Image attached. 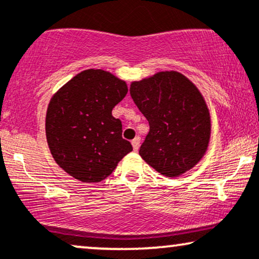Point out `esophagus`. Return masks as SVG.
<instances>
[{
    "mask_svg": "<svg viewBox=\"0 0 259 259\" xmlns=\"http://www.w3.org/2000/svg\"><path fill=\"white\" fill-rule=\"evenodd\" d=\"M140 142H141V140H140V138H135L132 141L133 148H134V151H135V152H138V149L140 147Z\"/></svg>",
    "mask_w": 259,
    "mask_h": 259,
    "instance_id": "1",
    "label": "esophagus"
}]
</instances>
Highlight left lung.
<instances>
[{
  "instance_id": "1",
  "label": "left lung",
  "mask_w": 259,
  "mask_h": 259,
  "mask_svg": "<svg viewBox=\"0 0 259 259\" xmlns=\"http://www.w3.org/2000/svg\"><path fill=\"white\" fill-rule=\"evenodd\" d=\"M130 94L149 123L142 159L166 177L193 169L211 138L210 111L197 85L177 71H161L134 80Z\"/></svg>"
}]
</instances>
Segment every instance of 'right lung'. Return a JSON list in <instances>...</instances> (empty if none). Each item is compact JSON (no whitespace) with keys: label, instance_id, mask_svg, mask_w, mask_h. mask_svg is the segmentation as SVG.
I'll use <instances>...</instances> for the list:
<instances>
[{"label":"right lung","instance_id":"1","mask_svg":"<svg viewBox=\"0 0 259 259\" xmlns=\"http://www.w3.org/2000/svg\"><path fill=\"white\" fill-rule=\"evenodd\" d=\"M127 93L125 80L108 71L89 68L52 96L46 136L55 163L73 179L98 183L133 151L121 138V121L112 110Z\"/></svg>","mask_w":259,"mask_h":259}]
</instances>
